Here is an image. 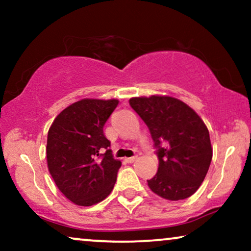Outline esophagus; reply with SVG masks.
<instances>
[{"instance_id": "obj_1", "label": "esophagus", "mask_w": 251, "mask_h": 251, "mask_svg": "<svg viewBox=\"0 0 251 251\" xmlns=\"http://www.w3.org/2000/svg\"><path fill=\"white\" fill-rule=\"evenodd\" d=\"M137 157H138L137 155L131 156V157H126V162H128V163H132V162H135V161L137 160Z\"/></svg>"}]
</instances>
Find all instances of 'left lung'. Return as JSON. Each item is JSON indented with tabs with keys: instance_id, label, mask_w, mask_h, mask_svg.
I'll list each match as a JSON object with an SVG mask.
<instances>
[{
	"instance_id": "obj_1",
	"label": "left lung",
	"mask_w": 251,
	"mask_h": 251,
	"mask_svg": "<svg viewBox=\"0 0 251 251\" xmlns=\"http://www.w3.org/2000/svg\"><path fill=\"white\" fill-rule=\"evenodd\" d=\"M146 126L156 147L159 169L149 187L167 200L194 194L212 159L208 128L200 116L179 99L169 96L133 97L129 100Z\"/></svg>"
}]
</instances>
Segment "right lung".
Masks as SVG:
<instances>
[{
    "label": "right lung",
    "mask_w": 251,
    "mask_h": 251,
    "mask_svg": "<svg viewBox=\"0 0 251 251\" xmlns=\"http://www.w3.org/2000/svg\"><path fill=\"white\" fill-rule=\"evenodd\" d=\"M118 104V99H82L60 112L50 126L48 169L75 204L94 205L114 187L121 161L113 157L102 129Z\"/></svg>",
    "instance_id": "right-lung-1"
}]
</instances>
